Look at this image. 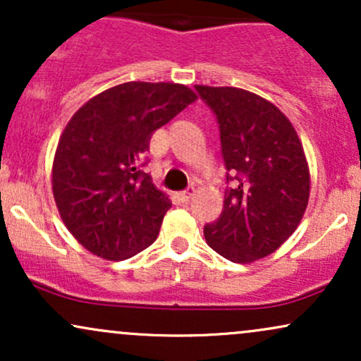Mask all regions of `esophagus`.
<instances>
[{
  "label": "esophagus",
  "mask_w": 361,
  "mask_h": 361,
  "mask_svg": "<svg viewBox=\"0 0 361 361\" xmlns=\"http://www.w3.org/2000/svg\"><path fill=\"white\" fill-rule=\"evenodd\" d=\"M193 195H195V188H193V186H190V188H186L185 192L180 193L181 202H190V198H192Z\"/></svg>",
  "instance_id": "1"
}]
</instances>
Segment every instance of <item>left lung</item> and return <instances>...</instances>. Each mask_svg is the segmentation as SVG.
<instances>
[{"label": "left lung", "mask_w": 361, "mask_h": 361, "mask_svg": "<svg viewBox=\"0 0 361 361\" xmlns=\"http://www.w3.org/2000/svg\"><path fill=\"white\" fill-rule=\"evenodd\" d=\"M221 130L227 183L221 217L204 227L205 241L233 263L271 255L299 227L309 204L310 173L290 120L251 91L197 85Z\"/></svg>", "instance_id": "left-lung-1"}]
</instances>
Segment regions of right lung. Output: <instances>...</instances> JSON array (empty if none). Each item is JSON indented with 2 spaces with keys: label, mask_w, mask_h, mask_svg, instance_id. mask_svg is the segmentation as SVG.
Masks as SVG:
<instances>
[{
  "label": "right lung",
  "mask_w": 361,
  "mask_h": 361,
  "mask_svg": "<svg viewBox=\"0 0 361 361\" xmlns=\"http://www.w3.org/2000/svg\"><path fill=\"white\" fill-rule=\"evenodd\" d=\"M195 100L185 85L130 81L102 91L73 115L54 156L52 192L82 247L122 261L156 241L171 200L140 163L152 132Z\"/></svg>",
  "instance_id": "obj_1"
}]
</instances>
